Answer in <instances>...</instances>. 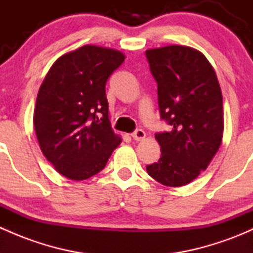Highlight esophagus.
<instances>
[{
  "instance_id": "1",
  "label": "esophagus",
  "mask_w": 253,
  "mask_h": 253,
  "mask_svg": "<svg viewBox=\"0 0 253 253\" xmlns=\"http://www.w3.org/2000/svg\"><path fill=\"white\" fill-rule=\"evenodd\" d=\"M132 138L137 142L143 141V139L145 138V132L143 131V129H136V131L132 133Z\"/></svg>"
}]
</instances>
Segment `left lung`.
Segmentation results:
<instances>
[{"label":"left lung","instance_id":"1","mask_svg":"<svg viewBox=\"0 0 253 253\" xmlns=\"http://www.w3.org/2000/svg\"><path fill=\"white\" fill-rule=\"evenodd\" d=\"M158 83L160 116L171 126L155 134L162 157L147 172L164 186L180 187L207 169L221 144L223 96L215 71L201 51L170 45L145 51Z\"/></svg>","mask_w":253,"mask_h":253}]
</instances>
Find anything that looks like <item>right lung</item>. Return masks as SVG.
<instances>
[{
  "label": "right lung",
  "instance_id": "1",
  "mask_svg": "<svg viewBox=\"0 0 253 253\" xmlns=\"http://www.w3.org/2000/svg\"><path fill=\"white\" fill-rule=\"evenodd\" d=\"M124 61L114 48L84 45L57 58L40 86L34 110L38 142L67 178L98 174L121 143L109 120L105 85Z\"/></svg>",
  "mask_w": 253,
  "mask_h": 253
}]
</instances>
